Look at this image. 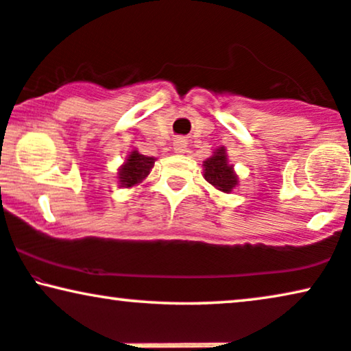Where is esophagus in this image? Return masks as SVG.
<instances>
[{
  "label": "esophagus",
  "mask_w": 351,
  "mask_h": 351,
  "mask_svg": "<svg viewBox=\"0 0 351 351\" xmlns=\"http://www.w3.org/2000/svg\"><path fill=\"white\" fill-rule=\"evenodd\" d=\"M172 149H174L176 154H184L186 152L185 138H182V136H179V138H176L174 140V147H172Z\"/></svg>",
  "instance_id": "34e87169"
}]
</instances>
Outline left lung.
Listing matches in <instances>:
<instances>
[{"instance_id":"obj_1","label":"left lung","mask_w":351,"mask_h":351,"mask_svg":"<svg viewBox=\"0 0 351 351\" xmlns=\"http://www.w3.org/2000/svg\"><path fill=\"white\" fill-rule=\"evenodd\" d=\"M203 177L216 190L224 193H230L239 185V176L234 165H230L226 147L216 148L211 156L203 161Z\"/></svg>"}]
</instances>
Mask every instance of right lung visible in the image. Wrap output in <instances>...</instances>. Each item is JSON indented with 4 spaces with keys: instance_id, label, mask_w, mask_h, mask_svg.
Returning a JSON list of instances; mask_svg holds the SVG:
<instances>
[{
    "instance_id": "obj_1",
    "label": "right lung",
    "mask_w": 351,
    "mask_h": 351,
    "mask_svg": "<svg viewBox=\"0 0 351 351\" xmlns=\"http://www.w3.org/2000/svg\"><path fill=\"white\" fill-rule=\"evenodd\" d=\"M153 156H145V154L138 153V149H130L127 154L125 161L122 162L119 169H117V182L122 189H134V186L140 185L147 179L154 166Z\"/></svg>"
}]
</instances>
